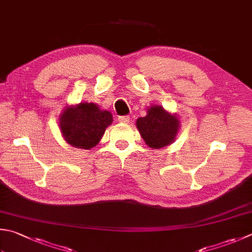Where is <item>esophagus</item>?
I'll use <instances>...</instances> for the list:
<instances>
[{
    "instance_id": "obj_1",
    "label": "esophagus",
    "mask_w": 252,
    "mask_h": 252,
    "mask_svg": "<svg viewBox=\"0 0 252 252\" xmlns=\"http://www.w3.org/2000/svg\"><path fill=\"white\" fill-rule=\"evenodd\" d=\"M118 121H120L121 123H128V122H129V116H128V115L120 116V117H118Z\"/></svg>"
}]
</instances>
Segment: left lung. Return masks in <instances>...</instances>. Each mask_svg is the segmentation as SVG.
<instances>
[{"instance_id": "obj_1", "label": "left lung", "mask_w": 252, "mask_h": 252, "mask_svg": "<svg viewBox=\"0 0 252 252\" xmlns=\"http://www.w3.org/2000/svg\"><path fill=\"white\" fill-rule=\"evenodd\" d=\"M136 124L146 144L155 149L173 142L180 127L178 117L158 105L151 106L147 115L139 117Z\"/></svg>"}]
</instances>
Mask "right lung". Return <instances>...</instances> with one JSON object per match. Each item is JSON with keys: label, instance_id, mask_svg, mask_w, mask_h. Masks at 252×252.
<instances>
[{"label": "right lung", "instance_id": "obj_1", "mask_svg": "<svg viewBox=\"0 0 252 252\" xmlns=\"http://www.w3.org/2000/svg\"><path fill=\"white\" fill-rule=\"evenodd\" d=\"M112 122L110 112L99 110L93 103H80L65 108L60 116L59 126L65 141L71 146L91 149L98 144Z\"/></svg>", "mask_w": 252, "mask_h": 252}]
</instances>
